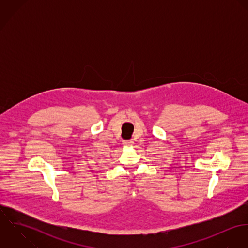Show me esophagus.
Listing matches in <instances>:
<instances>
[{"mask_svg":"<svg viewBox=\"0 0 248 248\" xmlns=\"http://www.w3.org/2000/svg\"><path fill=\"white\" fill-rule=\"evenodd\" d=\"M123 144H124L125 146H132V145L134 144V141H133L132 140H124Z\"/></svg>","mask_w":248,"mask_h":248,"instance_id":"1","label":"esophagus"}]
</instances>
